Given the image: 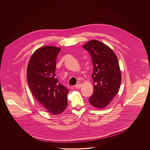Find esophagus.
Returning <instances> with one entry per match:
<instances>
[{"label": "esophagus", "mask_w": 150, "mask_h": 150, "mask_svg": "<svg viewBox=\"0 0 150 150\" xmlns=\"http://www.w3.org/2000/svg\"><path fill=\"white\" fill-rule=\"evenodd\" d=\"M74 86H75V88H81V87L82 86V84H79L76 85Z\"/></svg>", "instance_id": "1"}]
</instances>
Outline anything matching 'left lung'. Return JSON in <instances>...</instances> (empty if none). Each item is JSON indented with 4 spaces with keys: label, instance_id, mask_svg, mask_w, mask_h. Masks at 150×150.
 I'll return each mask as SVG.
<instances>
[{
    "label": "left lung",
    "instance_id": "obj_1",
    "mask_svg": "<svg viewBox=\"0 0 150 150\" xmlns=\"http://www.w3.org/2000/svg\"><path fill=\"white\" fill-rule=\"evenodd\" d=\"M83 48L90 54L93 66L94 90L89 102L93 107L103 109L110 103L120 87L121 73L118 61L114 51L100 41L90 40Z\"/></svg>",
    "mask_w": 150,
    "mask_h": 150
}]
</instances>
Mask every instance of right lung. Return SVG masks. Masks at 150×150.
Instances as JSON below:
<instances>
[{
	"mask_svg": "<svg viewBox=\"0 0 150 150\" xmlns=\"http://www.w3.org/2000/svg\"><path fill=\"white\" fill-rule=\"evenodd\" d=\"M61 48L44 46L32 55L27 67L29 88L39 103L53 115L62 113L67 105L69 90L55 77L56 59Z\"/></svg>",
	"mask_w": 150,
	"mask_h": 150,
	"instance_id": "obj_1",
	"label": "right lung"
}]
</instances>
